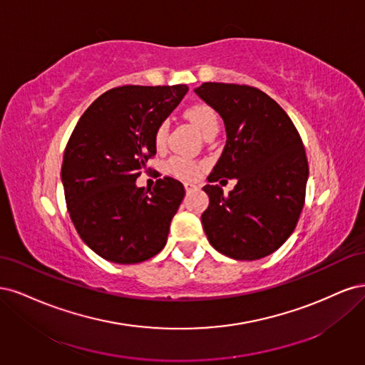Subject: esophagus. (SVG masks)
I'll use <instances>...</instances> for the list:
<instances>
[{"label":"esophagus","instance_id":"34e87169","mask_svg":"<svg viewBox=\"0 0 365 365\" xmlns=\"http://www.w3.org/2000/svg\"><path fill=\"white\" fill-rule=\"evenodd\" d=\"M184 187H185V190H187V192H192V190L197 189V185H196V184H193V182H185V184H184Z\"/></svg>","mask_w":365,"mask_h":365}]
</instances>
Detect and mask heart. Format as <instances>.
Listing matches in <instances>:
<instances>
[{"label": "heart", "mask_w": 365, "mask_h": 365, "mask_svg": "<svg viewBox=\"0 0 365 365\" xmlns=\"http://www.w3.org/2000/svg\"><path fill=\"white\" fill-rule=\"evenodd\" d=\"M185 117L189 118L204 135L210 134V132L213 130H217V115L213 111V108L208 106L207 103L200 102L190 105L185 109ZM165 138H168V123L164 121V123H161L155 130V145L158 148L164 146ZM168 169L170 173L181 176V178H196L202 169V164L185 157H172L168 164Z\"/></svg>", "instance_id": "1"}]
</instances>
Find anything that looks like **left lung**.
Masks as SVG:
<instances>
[{
  "label": "left lung",
  "instance_id": "left-lung-1",
  "mask_svg": "<svg viewBox=\"0 0 365 365\" xmlns=\"http://www.w3.org/2000/svg\"><path fill=\"white\" fill-rule=\"evenodd\" d=\"M195 93L225 123L222 155L208 175L201 220L215 250L257 260L279 250L297 227L309 165L300 134L272 98L248 85L205 82ZM236 178L228 195L215 182Z\"/></svg>",
  "mask_w": 365,
  "mask_h": 365
}]
</instances>
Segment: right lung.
<instances>
[{"mask_svg": "<svg viewBox=\"0 0 365 365\" xmlns=\"http://www.w3.org/2000/svg\"><path fill=\"white\" fill-rule=\"evenodd\" d=\"M187 91L185 85L113 88L82 114L67 143L61 178L70 217L109 262H145L168 242L184 185L164 176L145 190L135 181L157 153V128Z\"/></svg>", "mask_w": 365, "mask_h": 365, "instance_id": "1", "label": "right lung"}]
</instances>
